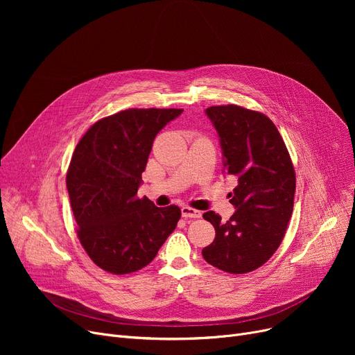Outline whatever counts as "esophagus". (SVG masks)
I'll return each mask as SVG.
<instances>
[{"instance_id":"esophagus-1","label":"esophagus","mask_w":355,"mask_h":355,"mask_svg":"<svg viewBox=\"0 0 355 355\" xmlns=\"http://www.w3.org/2000/svg\"><path fill=\"white\" fill-rule=\"evenodd\" d=\"M181 214H182V217H185V218H200V217L202 216L201 211H198V210H196V209H191V207H189V206H184V207L181 209Z\"/></svg>"}]
</instances>
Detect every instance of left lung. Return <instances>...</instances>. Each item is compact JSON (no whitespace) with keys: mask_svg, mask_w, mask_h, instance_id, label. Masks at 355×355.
<instances>
[{"mask_svg":"<svg viewBox=\"0 0 355 355\" xmlns=\"http://www.w3.org/2000/svg\"><path fill=\"white\" fill-rule=\"evenodd\" d=\"M206 115L220 139L223 174L234 175L237 187L230 193L236 211L229 221L221 223L214 211L202 214L216 229L202 257L225 272L248 273L266 263L285 236L293 210V165L266 115L237 105L210 106Z\"/></svg>","mask_w":355,"mask_h":355,"instance_id":"8db88e82","label":"left lung"}]
</instances>
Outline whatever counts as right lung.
<instances>
[{"mask_svg":"<svg viewBox=\"0 0 355 355\" xmlns=\"http://www.w3.org/2000/svg\"><path fill=\"white\" fill-rule=\"evenodd\" d=\"M182 109H126L98 121L74 149L66 175L78 236L89 257L115 275L153 262L177 227V206L138 198L153 142Z\"/></svg>","mask_w":355,"mask_h":355,"instance_id":"obj_1","label":"right lung"}]
</instances>
